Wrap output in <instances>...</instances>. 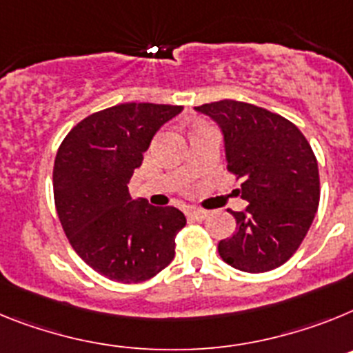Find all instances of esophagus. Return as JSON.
Returning a JSON list of instances; mask_svg holds the SVG:
<instances>
[{"mask_svg":"<svg viewBox=\"0 0 353 353\" xmlns=\"http://www.w3.org/2000/svg\"><path fill=\"white\" fill-rule=\"evenodd\" d=\"M188 214H190V216H192V219H195V220H206L208 216H210V211L199 210V208H190Z\"/></svg>","mask_w":353,"mask_h":353,"instance_id":"34e87169","label":"esophagus"}]
</instances>
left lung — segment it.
Returning <instances> with one entry per match:
<instances>
[{
    "mask_svg": "<svg viewBox=\"0 0 353 353\" xmlns=\"http://www.w3.org/2000/svg\"><path fill=\"white\" fill-rule=\"evenodd\" d=\"M223 137L229 172L243 179L238 194L249 202L231 211L236 234L219 243L232 268L261 274L284 265L311 228L320 202L316 158L295 124L240 101L197 106Z\"/></svg>",
    "mask_w": 353,
    "mask_h": 353,
    "instance_id": "left-lung-1",
    "label": "left lung"
}]
</instances>
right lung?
I'll use <instances>...</instances> for the list:
<instances>
[{"mask_svg": "<svg viewBox=\"0 0 353 353\" xmlns=\"http://www.w3.org/2000/svg\"><path fill=\"white\" fill-rule=\"evenodd\" d=\"M181 112L170 104H117L83 119L58 149V219L78 256L112 281L142 283L176 256L174 238L185 214L133 201L128 183L159 128Z\"/></svg>", "mask_w": 353, "mask_h": 353, "instance_id": "1", "label": "right lung"}]
</instances>
